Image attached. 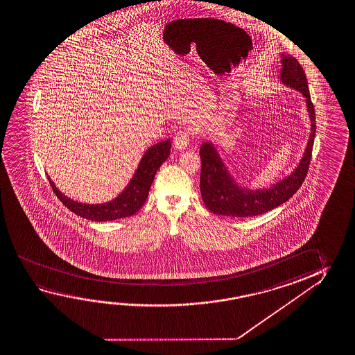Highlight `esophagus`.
I'll return each instance as SVG.
<instances>
[{
    "mask_svg": "<svg viewBox=\"0 0 355 355\" xmlns=\"http://www.w3.org/2000/svg\"><path fill=\"white\" fill-rule=\"evenodd\" d=\"M189 140H191V134L188 130H180L175 136V147L177 150H186L188 145H189Z\"/></svg>",
    "mask_w": 355,
    "mask_h": 355,
    "instance_id": "esophagus-1",
    "label": "esophagus"
}]
</instances>
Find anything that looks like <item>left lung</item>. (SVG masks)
<instances>
[{"label": "left lung", "mask_w": 355, "mask_h": 355, "mask_svg": "<svg viewBox=\"0 0 355 355\" xmlns=\"http://www.w3.org/2000/svg\"><path fill=\"white\" fill-rule=\"evenodd\" d=\"M281 82L293 87L306 98L307 110L311 119V135L302 159L292 175L279 180L270 188L251 191L240 187L229 175L224 163L221 162L218 152L210 142L200 146V193L204 204L214 214L227 216H255L279 207L290 199L298 188L302 186L307 175L309 162L312 157L314 135H315V112L311 94L308 89L307 78L302 65L290 54H281Z\"/></svg>", "instance_id": "8db88e82"}]
</instances>
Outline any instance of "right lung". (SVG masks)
I'll return each mask as SVG.
<instances>
[{
	"label": "right lung",
	"instance_id": "right-lung-1",
	"mask_svg": "<svg viewBox=\"0 0 355 355\" xmlns=\"http://www.w3.org/2000/svg\"><path fill=\"white\" fill-rule=\"evenodd\" d=\"M169 153H171V141L169 140L158 142L157 145H153L151 148H148L141 159L139 168L136 169L132 180L125 188V191L109 203H78L76 200L59 192L49 177L48 180L51 183L53 192L55 193L59 200L76 215L93 221L121 219V218L134 215L142 208L146 199L148 197V192H150L153 178L157 173V169L168 158Z\"/></svg>",
	"mask_w": 355,
	"mask_h": 355
}]
</instances>
